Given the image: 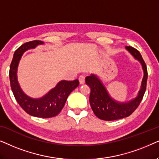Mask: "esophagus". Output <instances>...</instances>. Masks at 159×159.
Returning <instances> with one entry per match:
<instances>
[{"instance_id":"obj_1","label":"esophagus","mask_w":159,"mask_h":159,"mask_svg":"<svg viewBox=\"0 0 159 159\" xmlns=\"http://www.w3.org/2000/svg\"><path fill=\"white\" fill-rule=\"evenodd\" d=\"M78 81H79L80 84H84L85 83V77L84 75H80L78 78Z\"/></svg>"}]
</instances>
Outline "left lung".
<instances>
[{
    "instance_id": "left-lung-1",
    "label": "left lung",
    "mask_w": 159,
    "mask_h": 159,
    "mask_svg": "<svg viewBox=\"0 0 159 159\" xmlns=\"http://www.w3.org/2000/svg\"><path fill=\"white\" fill-rule=\"evenodd\" d=\"M126 49L139 61L143 70V78L137 96L128 102H118L112 98L102 82L94 74L86 77V84L91 88L89 102L91 107L97 117L105 120H113L129 116L141 102L145 92L148 79V71L145 62L140 53L136 48L126 46Z\"/></svg>"
}]
</instances>
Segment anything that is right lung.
<instances>
[{"label": "right lung", "mask_w": 159, "mask_h": 159, "mask_svg": "<svg viewBox=\"0 0 159 159\" xmlns=\"http://www.w3.org/2000/svg\"><path fill=\"white\" fill-rule=\"evenodd\" d=\"M43 43L41 41L27 42L15 51L10 65L9 78L14 97L22 108L29 115L46 118L54 117L60 113L66 102L67 97L79 85V81L78 79L60 81L54 88L41 98H32L25 94L17 80L19 62L24 52Z\"/></svg>", "instance_id": "obj_1"}]
</instances>
